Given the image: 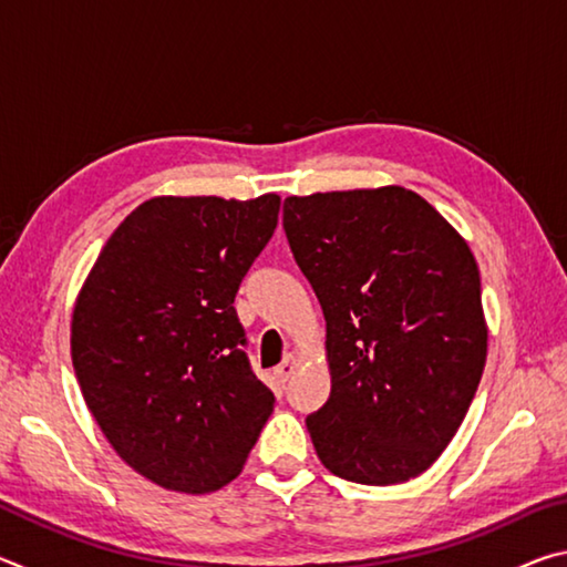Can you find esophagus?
Returning <instances> with one entry per match:
<instances>
[{"mask_svg": "<svg viewBox=\"0 0 567 567\" xmlns=\"http://www.w3.org/2000/svg\"><path fill=\"white\" fill-rule=\"evenodd\" d=\"M295 364H297L295 354H287V358H285V360L275 368V375H277V380H280V382H287V380H290V375L295 372Z\"/></svg>", "mask_w": 567, "mask_h": 567, "instance_id": "1", "label": "esophagus"}]
</instances>
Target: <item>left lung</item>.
I'll return each mask as SVG.
<instances>
[{
	"label": "left lung",
	"instance_id": "8db88e82",
	"mask_svg": "<svg viewBox=\"0 0 567 567\" xmlns=\"http://www.w3.org/2000/svg\"><path fill=\"white\" fill-rule=\"evenodd\" d=\"M282 227L328 322L332 390L305 420L318 457L350 483H405L447 447L483 378L475 257L405 187L287 197Z\"/></svg>",
	"mask_w": 567,
	"mask_h": 567
}]
</instances>
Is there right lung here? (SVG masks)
Listing matches in <instances>:
<instances>
[{
  "label": "right lung",
  "instance_id": "1",
  "mask_svg": "<svg viewBox=\"0 0 567 567\" xmlns=\"http://www.w3.org/2000/svg\"><path fill=\"white\" fill-rule=\"evenodd\" d=\"M280 197H155L102 247L76 297L72 364L130 467L167 491H219L275 408L252 372L235 295Z\"/></svg>",
  "mask_w": 567,
  "mask_h": 567
}]
</instances>
